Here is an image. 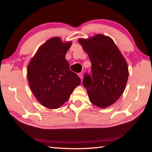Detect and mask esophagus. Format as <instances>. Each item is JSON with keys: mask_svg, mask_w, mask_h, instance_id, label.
I'll use <instances>...</instances> for the list:
<instances>
[{"mask_svg": "<svg viewBox=\"0 0 152 152\" xmlns=\"http://www.w3.org/2000/svg\"><path fill=\"white\" fill-rule=\"evenodd\" d=\"M78 76L80 77V78H81V79H82V77H83V75H82V73L81 72V73H78Z\"/></svg>", "mask_w": 152, "mask_h": 152, "instance_id": "obj_1", "label": "esophagus"}]
</instances>
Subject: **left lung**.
<instances>
[{
  "label": "left lung",
  "instance_id": "8db88e82",
  "mask_svg": "<svg viewBox=\"0 0 152 152\" xmlns=\"http://www.w3.org/2000/svg\"><path fill=\"white\" fill-rule=\"evenodd\" d=\"M78 42L88 54L92 76L86 74L83 84L89 101L101 108L118 101L127 85L129 70L127 61L112 38L97 34Z\"/></svg>",
  "mask_w": 152,
  "mask_h": 152
}]
</instances>
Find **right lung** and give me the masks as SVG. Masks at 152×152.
<instances>
[{"label":"right lung","instance_id":"right-lung-1","mask_svg":"<svg viewBox=\"0 0 152 152\" xmlns=\"http://www.w3.org/2000/svg\"><path fill=\"white\" fill-rule=\"evenodd\" d=\"M72 42L59 37L48 40L38 48L27 66L28 86L35 98L49 109H56L69 99L81 80L69 69L65 59Z\"/></svg>","mask_w":152,"mask_h":152}]
</instances>
